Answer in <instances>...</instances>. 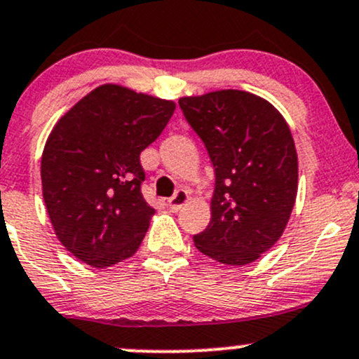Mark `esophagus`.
<instances>
[{"label": "esophagus", "instance_id": "obj_1", "mask_svg": "<svg viewBox=\"0 0 359 359\" xmlns=\"http://www.w3.org/2000/svg\"><path fill=\"white\" fill-rule=\"evenodd\" d=\"M187 201H189V194H187V191L186 189H177L175 194H173L172 198L168 199V206H170V210L179 211L184 205H186Z\"/></svg>", "mask_w": 359, "mask_h": 359}]
</instances>
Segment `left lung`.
I'll use <instances>...</instances> for the list:
<instances>
[{
	"label": "left lung",
	"instance_id": "1",
	"mask_svg": "<svg viewBox=\"0 0 359 359\" xmlns=\"http://www.w3.org/2000/svg\"><path fill=\"white\" fill-rule=\"evenodd\" d=\"M215 168L211 220L196 248L225 265H248L280 239L297 194V154L284 116L263 97L215 90L180 97Z\"/></svg>",
	"mask_w": 359,
	"mask_h": 359
}]
</instances>
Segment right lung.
Listing matches in <instances>:
<instances>
[{"label":"right lung","instance_id":"1","mask_svg":"<svg viewBox=\"0 0 359 359\" xmlns=\"http://www.w3.org/2000/svg\"><path fill=\"white\" fill-rule=\"evenodd\" d=\"M175 103L107 84L51 130L41 160L48 215L75 258L107 269L130 258L154 210L142 198L139 154L165 129Z\"/></svg>","mask_w":359,"mask_h":359}]
</instances>
